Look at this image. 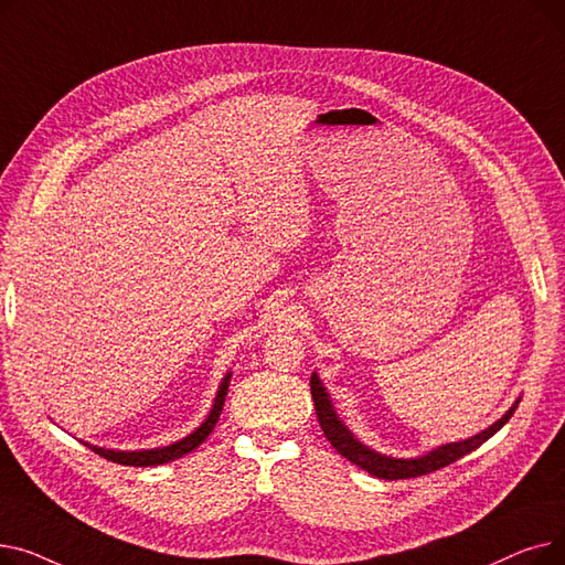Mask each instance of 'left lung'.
I'll list each match as a JSON object with an SVG mask.
<instances>
[{
  "label": "left lung",
  "mask_w": 565,
  "mask_h": 565,
  "mask_svg": "<svg viewBox=\"0 0 565 565\" xmlns=\"http://www.w3.org/2000/svg\"><path fill=\"white\" fill-rule=\"evenodd\" d=\"M311 396H313V405H316V414H318V424L324 433V437L330 439L332 447L348 458L352 465H358L362 469H366L369 473L377 479H387V481H396V479H414V477H424V473H430L435 469L447 467L456 460H460L462 456H467L469 451L479 449L483 441H488L497 430H501L507 426V422L513 417V412L520 403V398L507 409L501 419H497L490 428L481 430L479 435H471L467 439L460 441H449L441 444V447H435L433 451L417 456V458H394V456H384L371 447H366L364 441L358 439L337 414L332 398L324 390V384L320 382L318 373H311Z\"/></svg>",
  "instance_id": "1"
}]
</instances>
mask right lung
<instances>
[{
  "mask_svg": "<svg viewBox=\"0 0 565 565\" xmlns=\"http://www.w3.org/2000/svg\"><path fill=\"white\" fill-rule=\"evenodd\" d=\"M228 382H231V371L224 375L220 390H217V396H215V403L211 407V412H207V417L203 419V424L199 428H194L188 437L178 439L173 444H167V447H158V449H141V451H118V449H105V447H96V444H88L84 441L88 449L96 451L98 456L111 460V462H118V465H130V467H153V465H162V462H169V460H175V458H183L185 454L194 451L199 444L205 441V437L213 433L220 414H222V407H224V398H226V392H228Z\"/></svg>",
  "mask_w": 565,
  "mask_h": 565,
  "instance_id": "add662e5",
  "label": "right lung"
}]
</instances>
